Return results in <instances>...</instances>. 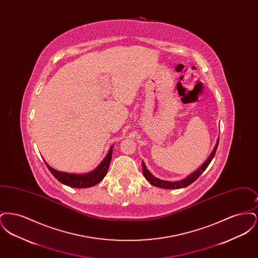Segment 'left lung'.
Returning a JSON list of instances; mask_svg holds the SVG:
<instances>
[{
	"label": "left lung",
	"mask_w": 258,
	"mask_h": 258,
	"mask_svg": "<svg viewBox=\"0 0 258 258\" xmlns=\"http://www.w3.org/2000/svg\"><path fill=\"white\" fill-rule=\"evenodd\" d=\"M218 145H219V139H218V142H217V145L214 149L213 153L211 154V156L209 157L208 160H206L202 166L197 169V171L191 173L188 177H186L184 180L182 181H179V182H168V181H163V180H160L158 179L156 177H154L147 168H146V165L144 162H142V166H143V175L144 177L146 178V180H148L150 182V184L155 185V186H158V187H161V188H181V187H184V186H187L191 183H194L197 178L201 175V173L204 171L207 167H208L209 163L212 161L213 158L215 157V154H216V151L218 149Z\"/></svg>",
	"instance_id": "obj_1"
}]
</instances>
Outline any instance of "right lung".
Here are the masks:
<instances>
[{
	"label": "right lung",
	"mask_w": 258,
	"mask_h": 258,
	"mask_svg": "<svg viewBox=\"0 0 258 258\" xmlns=\"http://www.w3.org/2000/svg\"><path fill=\"white\" fill-rule=\"evenodd\" d=\"M112 148L113 146L110 148L107 156L105 157L104 160H102V162L98 165V167L94 171L89 172L87 174H70V173L58 171L50 167L45 161L44 162L50 172L53 174V176L59 182H61V184H67L72 187H77V188L90 187L98 184L105 177L110 165Z\"/></svg>",
	"instance_id": "obj_1"
}]
</instances>
